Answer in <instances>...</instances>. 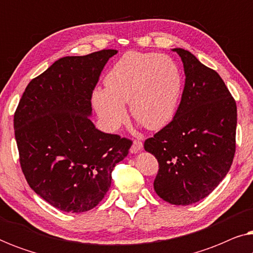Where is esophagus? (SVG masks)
<instances>
[{
	"instance_id": "1",
	"label": "esophagus",
	"mask_w": 253,
	"mask_h": 253,
	"mask_svg": "<svg viewBox=\"0 0 253 253\" xmlns=\"http://www.w3.org/2000/svg\"><path fill=\"white\" fill-rule=\"evenodd\" d=\"M141 148H143V143H141L140 140L134 139L132 143V146L130 148V152L131 153H137V152H139Z\"/></svg>"
}]
</instances>
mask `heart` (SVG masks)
I'll list each match as a JSON object with an SVG mask.
<instances>
[{
  "label": "heart",
  "instance_id": "heart-1",
  "mask_svg": "<svg viewBox=\"0 0 253 253\" xmlns=\"http://www.w3.org/2000/svg\"><path fill=\"white\" fill-rule=\"evenodd\" d=\"M182 76L169 57L127 51L105 78L106 89H95L92 101L109 130H117L130 105L134 120L150 130L167 126L175 116L182 93Z\"/></svg>",
  "mask_w": 253,
  "mask_h": 253
}]
</instances>
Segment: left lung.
Wrapping results in <instances>:
<instances>
[{"label": "left lung", "instance_id": "8db88e82", "mask_svg": "<svg viewBox=\"0 0 253 253\" xmlns=\"http://www.w3.org/2000/svg\"><path fill=\"white\" fill-rule=\"evenodd\" d=\"M182 58L185 84L170 123L145 140V151L159 162L157 195L172 205H190L220 184L236 151L237 107L216 71L190 51Z\"/></svg>", "mask_w": 253, "mask_h": 253}]
</instances>
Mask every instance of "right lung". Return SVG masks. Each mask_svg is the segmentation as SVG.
<instances>
[{"instance_id":"add662e5","label":"right lung","mask_w":253,"mask_h":253,"mask_svg":"<svg viewBox=\"0 0 253 253\" xmlns=\"http://www.w3.org/2000/svg\"><path fill=\"white\" fill-rule=\"evenodd\" d=\"M103 49L65 56L26 86L13 116L19 162L37 195L63 212L82 213L103 199L112 171L132 141L94 126L92 94L107 62Z\"/></svg>"}]
</instances>
